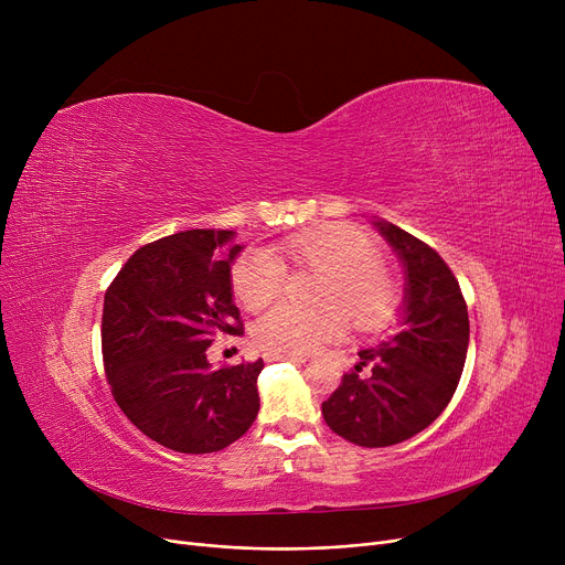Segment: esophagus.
<instances>
[{
  "mask_svg": "<svg viewBox=\"0 0 565 565\" xmlns=\"http://www.w3.org/2000/svg\"><path fill=\"white\" fill-rule=\"evenodd\" d=\"M265 362H307V358L302 354H292V352H265L263 354Z\"/></svg>",
  "mask_w": 565,
  "mask_h": 565,
  "instance_id": "obj_1",
  "label": "esophagus"
}]
</instances>
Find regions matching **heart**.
I'll return each mask as SVG.
<instances>
[{"label":"heart","instance_id":"obj_1","mask_svg":"<svg viewBox=\"0 0 565 565\" xmlns=\"http://www.w3.org/2000/svg\"><path fill=\"white\" fill-rule=\"evenodd\" d=\"M295 267L322 275L318 309L277 305L254 322V339L273 352L307 354L343 334L345 317L362 332L387 328L403 305V286L384 267L380 247L364 231L337 224L290 235L281 243ZM286 284L284 260L267 247H249L231 267L235 298L247 309L270 305Z\"/></svg>","mask_w":565,"mask_h":565}]
</instances>
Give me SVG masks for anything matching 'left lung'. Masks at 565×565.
Listing matches in <instances>:
<instances>
[{
    "mask_svg": "<svg viewBox=\"0 0 565 565\" xmlns=\"http://www.w3.org/2000/svg\"><path fill=\"white\" fill-rule=\"evenodd\" d=\"M375 226L405 270L403 328L360 350V364L322 403L324 424L369 449L405 441L439 417L458 387L469 343L467 305L451 267L396 224Z\"/></svg>",
    "mask_w": 565,
    "mask_h": 565,
    "instance_id": "left-lung-1",
    "label": "left lung"
}]
</instances>
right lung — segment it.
Masks as SVG:
<instances>
[{"label": "right lung", "mask_w": 565, "mask_h": 565, "mask_svg": "<svg viewBox=\"0 0 565 565\" xmlns=\"http://www.w3.org/2000/svg\"><path fill=\"white\" fill-rule=\"evenodd\" d=\"M233 231L192 228L139 247L109 284L103 362L111 396L153 441L178 454L222 451L258 414L263 360L213 369L217 334H243L233 305Z\"/></svg>", "instance_id": "1"}]
</instances>
